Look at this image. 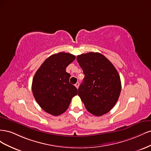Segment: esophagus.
Returning <instances> with one entry per match:
<instances>
[{"mask_svg":"<svg viewBox=\"0 0 151 151\" xmlns=\"http://www.w3.org/2000/svg\"><path fill=\"white\" fill-rule=\"evenodd\" d=\"M75 86L76 87L77 89L79 88V83H77L76 84H75Z\"/></svg>","mask_w":151,"mask_h":151,"instance_id":"obj_1","label":"esophagus"}]
</instances>
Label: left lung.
Listing matches in <instances>:
<instances>
[{
  "label": "left lung",
  "instance_id": "8db88e82",
  "mask_svg": "<svg viewBox=\"0 0 151 151\" xmlns=\"http://www.w3.org/2000/svg\"><path fill=\"white\" fill-rule=\"evenodd\" d=\"M77 60L85 76L78 95L89 113L102 116L115 106L122 85L119 74L107 58L99 53L77 55Z\"/></svg>",
  "mask_w": 151,
  "mask_h": 151
}]
</instances>
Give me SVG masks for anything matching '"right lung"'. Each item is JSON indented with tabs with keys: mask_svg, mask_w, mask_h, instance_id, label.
<instances>
[{
	"mask_svg": "<svg viewBox=\"0 0 151 151\" xmlns=\"http://www.w3.org/2000/svg\"><path fill=\"white\" fill-rule=\"evenodd\" d=\"M76 59L74 55L60 52L47 58L36 71L32 91L36 102L45 111L54 116L64 113L77 89L70 83L67 67Z\"/></svg>",
	"mask_w": 151,
	"mask_h": 151,
	"instance_id": "right-lung-1",
	"label": "right lung"
}]
</instances>
